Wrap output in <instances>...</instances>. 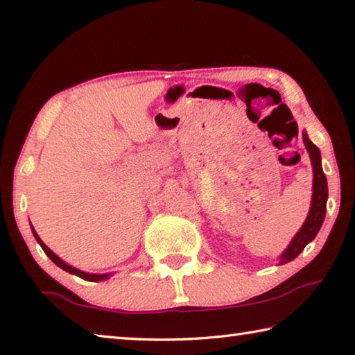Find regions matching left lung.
I'll list each match as a JSON object with an SVG mask.
<instances>
[{
	"label": "left lung",
	"instance_id": "1",
	"mask_svg": "<svg viewBox=\"0 0 355 355\" xmlns=\"http://www.w3.org/2000/svg\"><path fill=\"white\" fill-rule=\"evenodd\" d=\"M304 146L307 148L310 155L311 167H313V194H311V203H310V211L307 219L299 228V232L294 235L291 243L288 244V248L284 250V254L279 257V264H285L288 261H293L300 252L304 250L305 245L311 243L315 236L320 232V228L326 218V205H327V178L322 172L321 166V153L313 142L309 139V135L302 133Z\"/></svg>",
	"mask_w": 355,
	"mask_h": 355
}]
</instances>
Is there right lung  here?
Segmentation results:
<instances>
[{
	"mask_svg": "<svg viewBox=\"0 0 355 355\" xmlns=\"http://www.w3.org/2000/svg\"><path fill=\"white\" fill-rule=\"evenodd\" d=\"M31 230H33V235H34V238H35V241H37L39 244H40V248L44 249V252L45 254L48 255V258H50V260L56 264V266H59L61 269H64V271H67V272H70V274H73V275H78V277H81V279H84V280H89V282H100V280H106V279H110L111 275H112V272H106V274H91V272H84V271H80V269H76V268H73V266H70L69 263H65L62 258H59L55 252H53L50 248H46V244L42 241L40 239V236L37 235V232L34 230V227L31 225Z\"/></svg>",
	"mask_w": 355,
	"mask_h": 355,
	"instance_id": "right-lung-1",
	"label": "right lung"
}]
</instances>
